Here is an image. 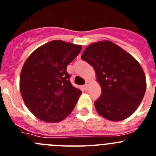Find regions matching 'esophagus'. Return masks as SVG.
Returning <instances> with one entry per match:
<instances>
[{
	"mask_svg": "<svg viewBox=\"0 0 156 156\" xmlns=\"http://www.w3.org/2000/svg\"><path fill=\"white\" fill-rule=\"evenodd\" d=\"M88 87H89V84H88V82L86 83V84L84 85V88H85V90H87Z\"/></svg>",
	"mask_w": 156,
	"mask_h": 156,
	"instance_id": "1",
	"label": "esophagus"
}]
</instances>
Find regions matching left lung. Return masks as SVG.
I'll return each instance as SVG.
<instances>
[{
    "mask_svg": "<svg viewBox=\"0 0 156 156\" xmlns=\"http://www.w3.org/2000/svg\"><path fill=\"white\" fill-rule=\"evenodd\" d=\"M81 58L93 67L101 88L100 98L94 101L99 115L111 121L130 116L146 90L145 75L138 62L109 41L90 44Z\"/></svg>",
    "mask_w": 156,
    "mask_h": 156,
    "instance_id": "left-lung-1",
    "label": "left lung"
}]
</instances>
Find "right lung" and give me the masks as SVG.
<instances>
[{
  "label": "right lung",
  "instance_id": "obj_1",
  "mask_svg": "<svg viewBox=\"0 0 156 156\" xmlns=\"http://www.w3.org/2000/svg\"><path fill=\"white\" fill-rule=\"evenodd\" d=\"M82 47L55 40L36 49L22 69L19 87L25 104L36 117L57 122L73 110L81 90L71 84L67 66Z\"/></svg>",
  "mask_w": 156,
  "mask_h": 156
}]
</instances>
